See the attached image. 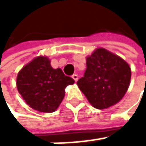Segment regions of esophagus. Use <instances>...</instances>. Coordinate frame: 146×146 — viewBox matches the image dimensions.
I'll use <instances>...</instances> for the list:
<instances>
[{"mask_svg": "<svg viewBox=\"0 0 146 146\" xmlns=\"http://www.w3.org/2000/svg\"><path fill=\"white\" fill-rule=\"evenodd\" d=\"M72 79H74V81L76 82V81L78 80V79H79V76H78L77 74H74V75H72Z\"/></svg>", "mask_w": 146, "mask_h": 146, "instance_id": "obj_1", "label": "esophagus"}]
</instances>
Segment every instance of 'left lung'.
Segmentation results:
<instances>
[{"label":"left lung","instance_id":"left-lung-1","mask_svg":"<svg viewBox=\"0 0 146 146\" xmlns=\"http://www.w3.org/2000/svg\"><path fill=\"white\" fill-rule=\"evenodd\" d=\"M131 76V67L123 58L99 48L87 58V69L77 85L94 108L104 110L123 97Z\"/></svg>","mask_w":146,"mask_h":146}]
</instances>
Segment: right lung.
Returning <instances> with one entry per match:
<instances>
[{"label": "right lung", "mask_w": 146, "mask_h": 146, "mask_svg": "<svg viewBox=\"0 0 146 146\" xmlns=\"http://www.w3.org/2000/svg\"><path fill=\"white\" fill-rule=\"evenodd\" d=\"M74 83L60 68L53 69L47 57H37L18 72L16 86L31 108L44 113L55 111L65 96V89Z\"/></svg>", "instance_id": "obj_1"}]
</instances>
